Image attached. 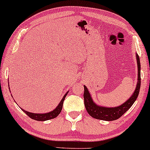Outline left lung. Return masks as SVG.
Instances as JSON below:
<instances>
[{
	"mask_svg": "<svg viewBox=\"0 0 150 150\" xmlns=\"http://www.w3.org/2000/svg\"><path fill=\"white\" fill-rule=\"evenodd\" d=\"M137 63V69H138V74H137V83L136 85V88L133 92V94L131 96L130 98L122 105L117 107L114 108H107L98 105L93 102V99L91 96L88 88L86 86L84 87V105L88 113L93 118L98 119V120L112 121L117 120L127 112L130 108V107L133 105L134 101L137 99L139 95V89H140L141 78H140V62H139V57L138 54H136Z\"/></svg>",
	"mask_w": 150,
	"mask_h": 150,
	"instance_id": "obj_1",
	"label": "left lung"
}]
</instances>
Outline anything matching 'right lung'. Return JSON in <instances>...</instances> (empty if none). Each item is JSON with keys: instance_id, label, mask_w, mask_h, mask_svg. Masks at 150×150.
Masks as SVG:
<instances>
[{"instance_id": "obj_1", "label": "right lung", "mask_w": 150, "mask_h": 150, "mask_svg": "<svg viewBox=\"0 0 150 150\" xmlns=\"http://www.w3.org/2000/svg\"><path fill=\"white\" fill-rule=\"evenodd\" d=\"M69 91H67V93L64 96L63 98L62 99L61 101L59 102V105H57L56 108L54 110H53L52 111H50L49 112H47V113H33V112H30L27 111V110H23V108H21V110H23V112H25V114H27L30 118L33 119V120H38V121H45L48 120H51V119L54 118L59 115V113L62 111V106H63V102L64 100L65 97L67 96V93H68Z\"/></svg>"}]
</instances>
